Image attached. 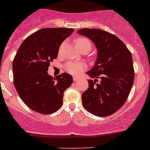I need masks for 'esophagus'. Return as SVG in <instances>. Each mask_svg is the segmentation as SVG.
<instances>
[{
    "instance_id": "34e87169",
    "label": "esophagus",
    "mask_w": 150,
    "mask_h": 150,
    "mask_svg": "<svg viewBox=\"0 0 150 150\" xmlns=\"http://www.w3.org/2000/svg\"><path fill=\"white\" fill-rule=\"evenodd\" d=\"M79 80V78L78 77H73V81H78Z\"/></svg>"
}]
</instances>
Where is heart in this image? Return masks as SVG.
I'll list each match as a JSON object with an SVG mask.
<instances>
[{
	"instance_id": "1",
	"label": "heart",
	"mask_w": 150,
	"mask_h": 150,
	"mask_svg": "<svg viewBox=\"0 0 150 150\" xmlns=\"http://www.w3.org/2000/svg\"><path fill=\"white\" fill-rule=\"evenodd\" d=\"M76 45L78 46H88L91 49V43L88 39L81 38L77 39ZM64 69L67 71L69 73L72 75H77L80 73L82 70L85 69V65L82 63L75 62H68L64 65Z\"/></svg>"
}]
</instances>
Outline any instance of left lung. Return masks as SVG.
Here are the masks:
<instances>
[{
  "instance_id": "1",
  "label": "left lung",
  "mask_w": 150,
  "mask_h": 150,
  "mask_svg": "<svg viewBox=\"0 0 150 150\" xmlns=\"http://www.w3.org/2000/svg\"><path fill=\"white\" fill-rule=\"evenodd\" d=\"M78 33L88 38L97 50L94 66L86 72L94 80H88L81 96L83 107L99 117L114 114L125 104L134 83L131 53L117 36L104 30L83 28Z\"/></svg>"
}]
</instances>
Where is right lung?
<instances>
[{
	"label": "right lung",
	"instance_id": "1",
	"mask_svg": "<svg viewBox=\"0 0 150 150\" xmlns=\"http://www.w3.org/2000/svg\"><path fill=\"white\" fill-rule=\"evenodd\" d=\"M72 28H43L28 36L13 61V84L23 102L32 110L48 115L59 110L64 92L72 83V75L62 73L53 78L48 67L57 58L62 43Z\"/></svg>",
	"mask_w": 150,
	"mask_h": 150
}]
</instances>
